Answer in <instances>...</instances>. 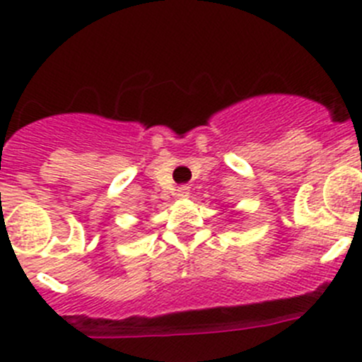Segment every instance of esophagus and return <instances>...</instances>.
<instances>
[{
    "label": "esophagus",
    "mask_w": 362,
    "mask_h": 362,
    "mask_svg": "<svg viewBox=\"0 0 362 362\" xmlns=\"http://www.w3.org/2000/svg\"><path fill=\"white\" fill-rule=\"evenodd\" d=\"M189 192H191V187H189V185H180V187L177 189V196H178V198H180V199L187 198Z\"/></svg>",
    "instance_id": "34e87169"
}]
</instances>
